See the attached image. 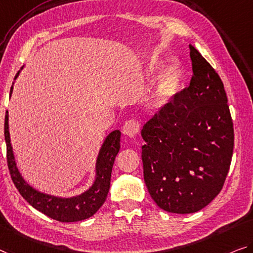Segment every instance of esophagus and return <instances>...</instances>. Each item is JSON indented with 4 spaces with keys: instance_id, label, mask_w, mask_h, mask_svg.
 <instances>
[{
    "instance_id": "esophagus-1",
    "label": "esophagus",
    "mask_w": 253,
    "mask_h": 253,
    "mask_svg": "<svg viewBox=\"0 0 253 253\" xmlns=\"http://www.w3.org/2000/svg\"><path fill=\"white\" fill-rule=\"evenodd\" d=\"M140 131V126L137 121L134 120H130V121H126L123 126V133L126 134L127 137L133 138L139 133Z\"/></svg>"
}]
</instances>
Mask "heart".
Segmentation results:
<instances>
[{
  "label": "heart",
  "instance_id": "heart-1",
  "mask_svg": "<svg viewBox=\"0 0 253 253\" xmlns=\"http://www.w3.org/2000/svg\"><path fill=\"white\" fill-rule=\"evenodd\" d=\"M163 64V60L153 57L147 64L146 72L148 76L156 73L161 69ZM181 79V68L180 65L174 63H169L167 67L163 70L162 75L159 76L156 89H155L154 98L151 100L150 106L155 111H159L166 106V104L172 98L174 92L180 84Z\"/></svg>",
  "mask_w": 253,
  "mask_h": 253
}]
</instances>
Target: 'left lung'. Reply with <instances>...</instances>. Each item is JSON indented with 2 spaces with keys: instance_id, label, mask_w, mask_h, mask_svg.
I'll use <instances>...</instances> for the list:
<instances>
[{
  "instance_id": "obj_1",
  "label": "left lung",
  "mask_w": 253,
  "mask_h": 253,
  "mask_svg": "<svg viewBox=\"0 0 253 253\" xmlns=\"http://www.w3.org/2000/svg\"><path fill=\"white\" fill-rule=\"evenodd\" d=\"M190 47L193 77L141 130L143 178L163 211H199L215 199L230 169L234 129L219 76Z\"/></svg>"
}]
</instances>
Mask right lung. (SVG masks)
Returning a JSON list of instances; mask_svg holds the SVG:
<instances>
[{
  "label": "right lung",
  "instance_id": "obj_1",
  "mask_svg": "<svg viewBox=\"0 0 253 253\" xmlns=\"http://www.w3.org/2000/svg\"><path fill=\"white\" fill-rule=\"evenodd\" d=\"M19 73L20 71L17 73L14 80L17 79ZM12 90L13 86L11 87L10 96L12 94ZM4 137L6 142L7 166L10 169L11 178L23 199L27 200V203L32 205L35 209L55 220L72 223V221L89 218L102 207L110 190L112 169H113L116 155L120 150V138H121L120 130L112 131L105 138L96 159L95 180L90 188L83 193L67 198L38 191L37 189L33 188L19 172L12 145H11L7 112L4 121Z\"/></svg>",
  "mask_w": 253,
  "mask_h": 253
}]
</instances>
